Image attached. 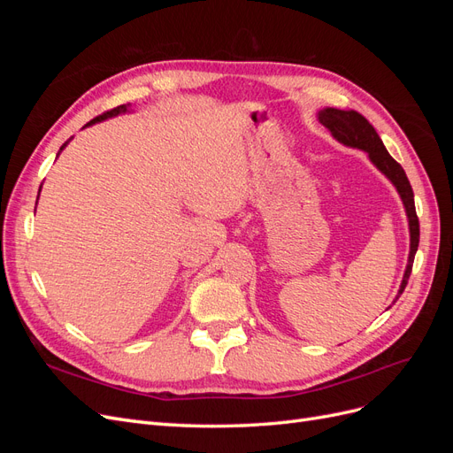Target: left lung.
I'll return each mask as SVG.
<instances>
[{"mask_svg": "<svg viewBox=\"0 0 453 453\" xmlns=\"http://www.w3.org/2000/svg\"><path fill=\"white\" fill-rule=\"evenodd\" d=\"M319 122L325 128L331 130V134L340 143L366 150L368 158L372 160L374 166L388 177L396 190H399L406 215H408V226H410V255H408V265L404 270L401 289H399V295H396V298H399L408 283L410 273H412L414 257L419 245V221H418L416 205H414V190L410 187V181L401 164L388 153V149L380 140L378 132L361 113L325 107L323 111H319Z\"/></svg>", "mask_w": 453, "mask_h": 453, "instance_id": "8db88e82", "label": "left lung"}]
</instances>
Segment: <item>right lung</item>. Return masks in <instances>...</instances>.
Instances as JSON below:
<instances>
[{
    "label": "right lung",
    "mask_w": 453,
    "mask_h": 453,
    "mask_svg": "<svg viewBox=\"0 0 453 453\" xmlns=\"http://www.w3.org/2000/svg\"><path fill=\"white\" fill-rule=\"evenodd\" d=\"M130 109V104H127V105H117L115 109H111V111H105V113H102V115H98L96 119H92L87 127H90V125H96V122H102V120H105V119H111V117H117V115H120V113H127ZM65 147V143L60 147V150Z\"/></svg>",
    "instance_id": "obj_1"
}]
</instances>
